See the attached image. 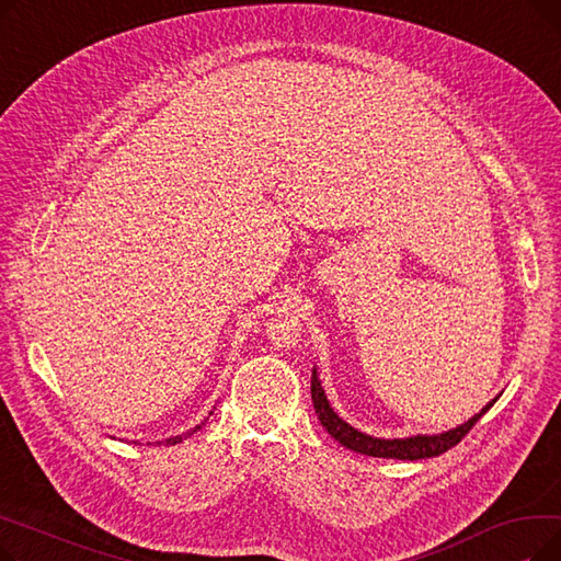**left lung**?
Instances as JSON below:
<instances>
[{
  "label": "left lung",
  "mask_w": 561,
  "mask_h": 561,
  "mask_svg": "<svg viewBox=\"0 0 561 561\" xmlns=\"http://www.w3.org/2000/svg\"><path fill=\"white\" fill-rule=\"evenodd\" d=\"M311 400H313V409L318 414V421L320 425L325 427L341 446L355 450V453H362V455H368V457H381V459H407V461H414V459H427V457H438L444 455L446 450L455 448L459 440L473 430V425L486 414V411L493 407V402L497 400H491L480 414H476L473 419H470L468 423L450 430V432H444V434H436V436H409V438H375V436H368L355 427H350L345 421H341L328 398H325V391H322L320 381H318V375L316 370L311 373Z\"/></svg>",
  "instance_id": "left-lung-1"
}]
</instances>
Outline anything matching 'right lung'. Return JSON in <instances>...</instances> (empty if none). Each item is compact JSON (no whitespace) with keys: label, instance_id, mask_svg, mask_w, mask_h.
Masks as SVG:
<instances>
[{"label":"right lung","instance_id":"add662e5","mask_svg":"<svg viewBox=\"0 0 561 561\" xmlns=\"http://www.w3.org/2000/svg\"><path fill=\"white\" fill-rule=\"evenodd\" d=\"M204 425V423H202ZM202 425H195V430H191V432H186V434H180V436H170V438H165V440H157V444L154 446H174V444H182V438H186V436H191L193 432H197ZM147 446H150V444H147Z\"/></svg>","mask_w":561,"mask_h":561}]
</instances>
